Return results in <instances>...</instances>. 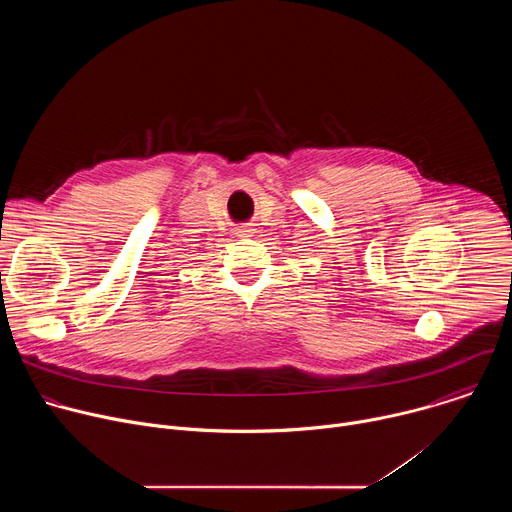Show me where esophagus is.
<instances>
[{
  "label": "esophagus",
  "mask_w": 512,
  "mask_h": 512,
  "mask_svg": "<svg viewBox=\"0 0 512 512\" xmlns=\"http://www.w3.org/2000/svg\"><path fill=\"white\" fill-rule=\"evenodd\" d=\"M235 235H237V237H253V235H255V225H251V223L241 225V227L235 229Z\"/></svg>",
  "instance_id": "esophagus-1"
}]
</instances>
